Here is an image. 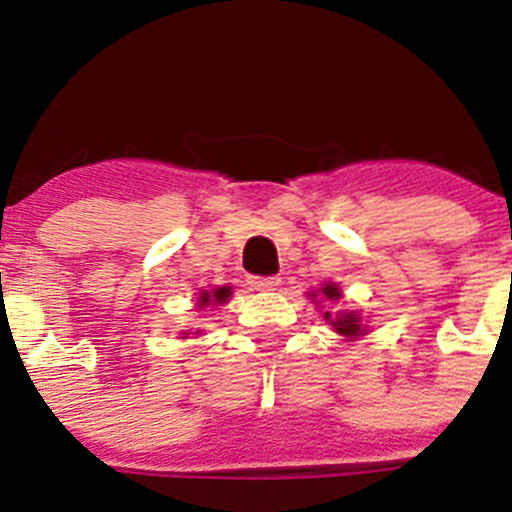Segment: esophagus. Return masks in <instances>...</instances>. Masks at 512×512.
Instances as JSON below:
<instances>
[{"label":"esophagus","mask_w":512,"mask_h":512,"mask_svg":"<svg viewBox=\"0 0 512 512\" xmlns=\"http://www.w3.org/2000/svg\"><path fill=\"white\" fill-rule=\"evenodd\" d=\"M279 281V276H250V286L257 291H272Z\"/></svg>","instance_id":"esophagus-1"}]
</instances>
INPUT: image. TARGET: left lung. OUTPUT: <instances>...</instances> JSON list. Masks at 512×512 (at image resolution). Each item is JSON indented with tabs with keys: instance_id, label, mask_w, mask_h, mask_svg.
<instances>
[{
	"instance_id": "left-lung-1",
	"label": "left lung",
	"mask_w": 512,
	"mask_h": 512,
	"mask_svg": "<svg viewBox=\"0 0 512 512\" xmlns=\"http://www.w3.org/2000/svg\"><path fill=\"white\" fill-rule=\"evenodd\" d=\"M315 296V293H313ZM322 296L330 298V301H339V296H342V291L337 289L334 284H327L325 289H322ZM325 320H330V313H325ZM330 325H334V330H337L339 334H344V337H358V334H363L361 330V320L354 313L349 315H339L337 320H332Z\"/></svg>"
}]
</instances>
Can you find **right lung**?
Listing matches in <instances>:
<instances>
[{
  "instance_id": "1",
  "label": "right lung",
  "mask_w": 512,
  "mask_h": 512,
  "mask_svg": "<svg viewBox=\"0 0 512 512\" xmlns=\"http://www.w3.org/2000/svg\"><path fill=\"white\" fill-rule=\"evenodd\" d=\"M228 296H231V289H228V286H223V289H216V291H211V293L204 291L202 296H199V305H209L211 301H214V305L216 303H226Z\"/></svg>"
}]
</instances>
